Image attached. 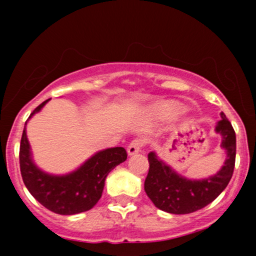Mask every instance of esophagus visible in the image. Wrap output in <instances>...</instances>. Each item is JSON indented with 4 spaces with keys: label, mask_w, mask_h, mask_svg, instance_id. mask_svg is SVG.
Returning <instances> with one entry per match:
<instances>
[{
    "label": "esophagus",
    "mask_w": 256,
    "mask_h": 256,
    "mask_svg": "<svg viewBox=\"0 0 256 256\" xmlns=\"http://www.w3.org/2000/svg\"><path fill=\"white\" fill-rule=\"evenodd\" d=\"M143 146H144V142H143V140H140V138H136V140H134L128 146V155H134V154H136V152H140V149L143 148Z\"/></svg>",
    "instance_id": "esophagus-1"
}]
</instances>
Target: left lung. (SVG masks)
<instances>
[{
  "instance_id": "obj_1",
  "label": "left lung",
  "mask_w": 256,
  "mask_h": 256,
  "mask_svg": "<svg viewBox=\"0 0 256 256\" xmlns=\"http://www.w3.org/2000/svg\"><path fill=\"white\" fill-rule=\"evenodd\" d=\"M216 131L222 136V146L228 152V158L216 176L204 180L182 177L158 160L155 152H149L144 190L155 207L172 214L192 213L213 202L228 186L236 161V134L224 113Z\"/></svg>"
}]
</instances>
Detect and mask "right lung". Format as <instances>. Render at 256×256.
Masks as SVG:
<instances>
[{"mask_svg":"<svg viewBox=\"0 0 256 256\" xmlns=\"http://www.w3.org/2000/svg\"><path fill=\"white\" fill-rule=\"evenodd\" d=\"M46 102L48 100L38 106L28 118L40 112ZM126 158L128 152L122 146L106 149L94 155L77 171L56 177L46 174L34 165L25 128L20 140V172L25 186L46 210L61 216L91 210L101 198L108 173Z\"/></svg>","mask_w":256,"mask_h":256,"instance_id":"add662e5","label":"right lung"}]
</instances>
